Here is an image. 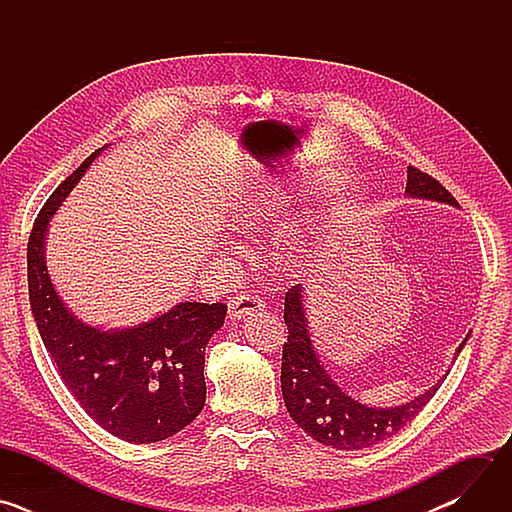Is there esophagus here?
<instances>
[{
	"mask_svg": "<svg viewBox=\"0 0 512 512\" xmlns=\"http://www.w3.org/2000/svg\"><path fill=\"white\" fill-rule=\"evenodd\" d=\"M263 310H265V302L253 294H239L229 300V318L231 320H241L245 316H253Z\"/></svg>",
	"mask_w": 512,
	"mask_h": 512,
	"instance_id": "esophagus-1",
	"label": "esophagus"
}]
</instances>
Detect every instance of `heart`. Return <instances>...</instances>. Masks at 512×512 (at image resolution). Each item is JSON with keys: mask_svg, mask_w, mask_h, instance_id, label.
<instances>
[{"mask_svg": "<svg viewBox=\"0 0 512 512\" xmlns=\"http://www.w3.org/2000/svg\"><path fill=\"white\" fill-rule=\"evenodd\" d=\"M279 206H281V198L277 194H263L239 210L237 221L245 229H257L267 221H271V218L277 214Z\"/></svg>", "mask_w": 512, "mask_h": 512, "instance_id": "heart-1", "label": "heart"}]
</instances>
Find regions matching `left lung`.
Returning <instances> with one entry per match:
<instances>
[{
    "mask_svg": "<svg viewBox=\"0 0 512 512\" xmlns=\"http://www.w3.org/2000/svg\"><path fill=\"white\" fill-rule=\"evenodd\" d=\"M405 194L411 198L435 200L458 206V200L429 174L409 166ZM304 287L291 285L285 294L283 320L287 326V342H283L281 356V393L289 417L294 419L316 442L354 452L371 448L403 429L440 389L437 381L423 395L399 407H367L346 395L324 371L320 358L312 346ZM458 346L456 354L464 348L466 340Z\"/></svg>",
    "mask_w": 512,
    "mask_h": 512,
    "instance_id": "1",
    "label": "left lung"
}]
</instances>
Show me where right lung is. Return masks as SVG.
<instances>
[{
	"mask_svg": "<svg viewBox=\"0 0 512 512\" xmlns=\"http://www.w3.org/2000/svg\"><path fill=\"white\" fill-rule=\"evenodd\" d=\"M99 154L50 194L36 218L28 241L30 306L64 385L89 417L129 444H154L202 411L204 348L223 326L227 306L182 302L125 330L93 328L66 310L46 269L44 239L50 218Z\"/></svg>",
	"mask_w": 512,
	"mask_h": 512,
	"instance_id": "add662e5",
	"label": "right lung"
}]
</instances>
